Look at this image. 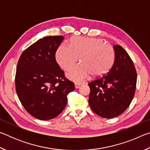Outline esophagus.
Returning <instances> with one entry per match:
<instances>
[{
    "label": "esophagus",
    "instance_id": "esophagus-1",
    "mask_svg": "<svg viewBox=\"0 0 150 150\" xmlns=\"http://www.w3.org/2000/svg\"><path fill=\"white\" fill-rule=\"evenodd\" d=\"M81 86V83H75V87L76 88H79Z\"/></svg>",
    "mask_w": 150,
    "mask_h": 150
}]
</instances>
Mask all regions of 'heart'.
<instances>
[{
    "label": "heart",
    "mask_w": 150,
    "mask_h": 150,
    "mask_svg": "<svg viewBox=\"0 0 150 150\" xmlns=\"http://www.w3.org/2000/svg\"><path fill=\"white\" fill-rule=\"evenodd\" d=\"M80 64L67 73L68 77L75 82H81L91 75L99 77L109 71L115 63V52L112 45L96 38L77 36L70 40L69 45L61 44L55 53L58 64L68 71Z\"/></svg>",
    "instance_id": "1"
}]
</instances>
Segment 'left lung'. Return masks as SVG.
I'll list each match as a JSON object with an SVG mask.
<instances>
[{"label": "left lung", "instance_id": "1", "mask_svg": "<svg viewBox=\"0 0 150 150\" xmlns=\"http://www.w3.org/2000/svg\"><path fill=\"white\" fill-rule=\"evenodd\" d=\"M113 48L115 60L110 71L88 84L91 108L106 118H115L126 110L133 99L137 81L135 67L128 53L119 45Z\"/></svg>", "mask_w": 150, "mask_h": 150}]
</instances>
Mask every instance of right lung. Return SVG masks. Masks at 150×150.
<instances>
[{"label": "right lung", "instance_id": "1", "mask_svg": "<svg viewBox=\"0 0 150 150\" xmlns=\"http://www.w3.org/2000/svg\"><path fill=\"white\" fill-rule=\"evenodd\" d=\"M63 39L55 35L38 40L22 52L18 62L17 95L28 112L39 120H50L61 114L67 95L75 89L55 59Z\"/></svg>", "mask_w": 150, "mask_h": 150}]
</instances>
